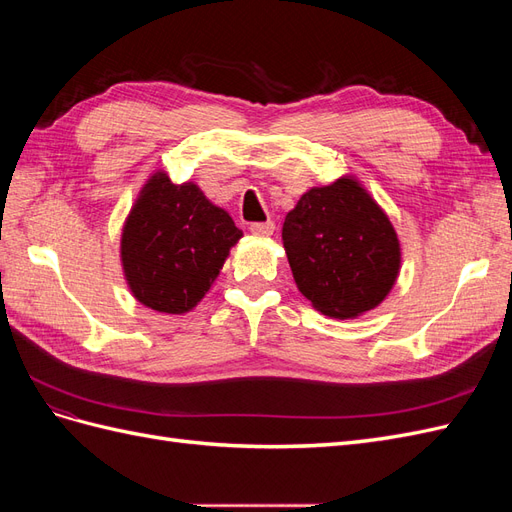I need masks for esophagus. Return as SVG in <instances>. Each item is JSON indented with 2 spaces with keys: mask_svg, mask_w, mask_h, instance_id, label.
I'll return each mask as SVG.
<instances>
[{
  "mask_svg": "<svg viewBox=\"0 0 512 512\" xmlns=\"http://www.w3.org/2000/svg\"><path fill=\"white\" fill-rule=\"evenodd\" d=\"M252 235H258V237H271L273 230H275V224L269 220V222H256L250 226Z\"/></svg>",
  "mask_w": 512,
  "mask_h": 512,
  "instance_id": "esophagus-1",
  "label": "esophagus"
}]
</instances>
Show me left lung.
<instances>
[{"instance_id": "left-lung-1", "label": "left lung", "mask_w": 512, "mask_h": 512, "mask_svg": "<svg viewBox=\"0 0 512 512\" xmlns=\"http://www.w3.org/2000/svg\"><path fill=\"white\" fill-rule=\"evenodd\" d=\"M282 239L297 288L324 316L369 312L399 275L397 232L354 177L307 190L286 215Z\"/></svg>"}]
</instances>
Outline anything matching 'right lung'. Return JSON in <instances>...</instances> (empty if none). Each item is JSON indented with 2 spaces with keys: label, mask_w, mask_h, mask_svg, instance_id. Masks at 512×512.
<instances>
[{
  "label": "right lung",
  "mask_w": 512,
  "mask_h": 512,
  "mask_svg": "<svg viewBox=\"0 0 512 512\" xmlns=\"http://www.w3.org/2000/svg\"><path fill=\"white\" fill-rule=\"evenodd\" d=\"M241 237L196 183L177 185L158 170L123 224V275L136 301L162 314H185L209 292Z\"/></svg>",
  "instance_id": "add662e5"
}]
</instances>
